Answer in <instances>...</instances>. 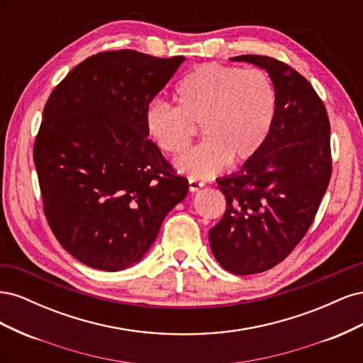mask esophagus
Returning <instances> with one entry per match:
<instances>
[{
	"instance_id": "obj_1",
	"label": "esophagus",
	"mask_w": 363,
	"mask_h": 363,
	"mask_svg": "<svg viewBox=\"0 0 363 363\" xmlns=\"http://www.w3.org/2000/svg\"><path fill=\"white\" fill-rule=\"evenodd\" d=\"M188 182H189V191L191 192H196V191H200L203 186H204V183L203 182H200V180H196V179H188Z\"/></svg>"
}]
</instances>
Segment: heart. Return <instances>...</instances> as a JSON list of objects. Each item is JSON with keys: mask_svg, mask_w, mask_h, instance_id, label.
<instances>
[{"mask_svg": "<svg viewBox=\"0 0 363 363\" xmlns=\"http://www.w3.org/2000/svg\"><path fill=\"white\" fill-rule=\"evenodd\" d=\"M175 106L151 100L144 111L148 138L160 151L179 155L189 144L194 125L204 142L177 160L179 171L206 177L255 159L276 121L277 94L263 69H240L204 63L192 69L174 91Z\"/></svg>", "mask_w": 363, "mask_h": 363, "instance_id": "1", "label": "heart"}]
</instances>
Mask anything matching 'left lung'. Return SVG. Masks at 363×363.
<instances>
[{
  "mask_svg": "<svg viewBox=\"0 0 363 363\" xmlns=\"http://www.w3.org/2000/svg\"><path fill=\"white\" fill-rule=\"evenodd\" d=\"M265 69L276 86L277 113L259 155L218 179L225 213L208 230L215 259L236 276L274 268L312 225L332 177L330 123L312 84L268 56L232 57Z\"/></svg>",
  "mask_w": 363,
  "mask_h": 363,
  "instance_id": "obj_1",
  "label": "left lung"
}]
</instances>
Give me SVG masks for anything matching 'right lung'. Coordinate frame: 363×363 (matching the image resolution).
Here are the masks:
<instances>
[{"label":"right lung","instance_id":"add662e5","mask_svg":"<svg viewBox=\"0 0 363 363\" xmlns=\"http://www.w3.org/2000/svg\"><path fill=\"white\" fill-rule=\"evenodd\" d=\"M135 50L87 57L54 87L33 148L43 212L84 265L125 269L189 191L147 138L145 106L183 63Z\"/></svg>","mask_w":363,"mask_h":363}]
</instances>
